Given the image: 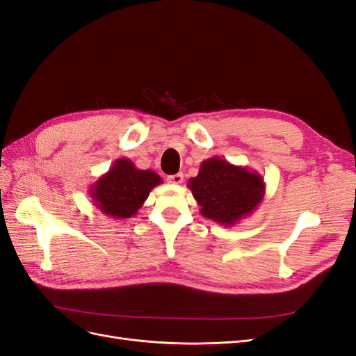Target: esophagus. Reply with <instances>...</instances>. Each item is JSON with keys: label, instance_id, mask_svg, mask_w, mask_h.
Wrapping results in <instances>:
<instances>
[{"label": "esophagus", "instance_id": "34e87169", "mask_svg": "<svg viewBox=\"0 0 356 356\" xmlns=\"http://www.w3.org/2000/svg\"><path fill=\"white\" fill-rule=\"evenodd\" d=\"M166 179L169 184H181V182L184 181V175L179 172V174H175V175H169Z\"/></svg>", "mask_w": 356, "mask_h": 356}]
</instances>
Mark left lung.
<instances>
[{"instance_id": "8db88e82", "label": "left lung", "mask_w": 356, "mask_h": 356, "mask_svg": "<svg viewBox=\"0 0 356 356\" xmlns=\"http://www.w3.org/2000/svg\"><path fill=\"white\" fill-rule=\"evenodd\" d=\"M187 187L202 217L227 227L250 217L266 195L264 178L257 170L220 157L203 160L197 177L190 178Z\"/></svg>"}]
</instances>
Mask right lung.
<instances>
[{
  "mask_svg": "<svg viewBox=\"0 0 356 356\" xmlns=\"http://www.w3.org/2000/svg\"><path fill=\"white\" fill-rule=\"evenodd\" d=\"M163 179L152 169H138L132 160L117 159L110 170L101 175L89 188V196L106 217L132 218L143 207L149 191Z\"/></svg>",
  "mask_w": 356,
  "mask_h": 356,
  "instance_id": "right-lung-1",
  "label": "right lung"
}]
</instances>
